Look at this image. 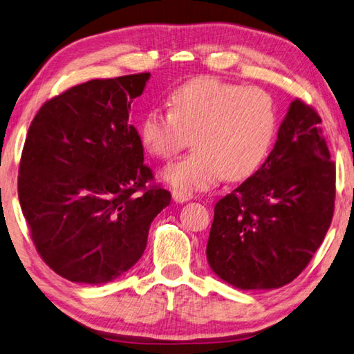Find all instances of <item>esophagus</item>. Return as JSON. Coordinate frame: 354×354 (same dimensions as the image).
<instances>
[{"instance_id":"1","label":"esophagus","mask_w":354,"mask_h":354,"mask_svg":"<svg viewBox=\"0 0 354 354\" xmlns=\"http://www.w3.org/2000/svg\"><path fill=\"white\" fill-rule=\"evenodd\" d=\"M171 198L175 203H185L192 199V194H185V192H179V190H173L171 192Z\"/></svg>"}]
</instances>
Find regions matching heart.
I'll list each match as a JSON object with an SVG mask.
<instances>
[{
    "mask_svg": "<svg viewBox=\"0 0 354 354\" xmlns=\"http://www.w3.org/2000/svg\"><path fill=\"white\" fill-rule=\"evenodd\" d=\"M170 111L151 108L140 125L149 155L170 159L194 139L195 151L160 173L179 192L209 189L223 176L243 181L260 169L277 133L266 91L214 77H198L170 95Z\"/></svg>",
    "mask_w": 354,
    "mask_h": 354,
    "instance_id": "b5f03b06",
    "label": "heart"
}]
</instances>
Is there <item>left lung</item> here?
Segmentation results:
<instances>
[{"instance_id": "left-lung-1", "label": "left lung", "mask_w": 354, "mask_h": 354, "mask_svg": "<svg viewBox=\"0 0 354 354\" xmlns=\"http://www.w3.org/2000/svg\"><path fill=\"white\" fill-rule=\"evenodd\" d=\"M322 119L295 99L277 142L252 176L215 205L209 266L240 289H275L304 271L328 232L336 167Z\"/></svg>"}]
</instances>
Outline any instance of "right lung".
<instances>
[{
    "label": "right lung",
    "instance_id": "right-lung-1",
    "mask_svg": "<svg viewBox=\"0 0 354 354\" xmlns=\"http://www.w3.org/2000/svg\"><path fill=\"white\" fill-rule=\"evenodd\" d=\"M150 73L89 80L48 100L26 138L18 198L44 263L74 283L102 285L133 268L150 224L170 204L130 124Z\"/></svg>",
    "mask_w": 354,
    "mask_h": 354
}]
</instances>
